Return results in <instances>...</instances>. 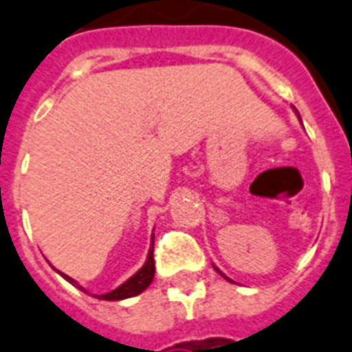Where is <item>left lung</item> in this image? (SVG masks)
Listing matches in <instances>:
<instances>
[{
	"mask_svg": "<svg viewBox=\"0 0 352 352\" xmlns=\"http://www.w3.org/2000/svg\"><path fill=\"white\" fill-rule=\"evenodd\" d=\"M215 269H217V267H215ZM217 272H221V271H219V269H217ZM221 274H222V272H221ZM222 276H224V274H222ZM224 278H226V280H229L228 276H224ZM229 281H231V280H229Z\"/></svg>",
	"mask_w": 352,
	"mask_h": 352,
	"instance_id": "obj_1",
	"label": "left lung"
}]
</instances>
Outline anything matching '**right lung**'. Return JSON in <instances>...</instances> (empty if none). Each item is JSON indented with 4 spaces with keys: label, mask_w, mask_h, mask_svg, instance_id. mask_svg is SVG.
I'll list each match as a JSON object with an SVG mask.
<instances>
[{
    "label": "right lung",
    "mask_w": 352,
    "mask_h": 352,
    "mask_svg": "<svg viewBox=\"0 0 352 352\" xmlns=\"http://www.w3.org/2000/svg\"><path fill=\"white\" fill-rule=\"evenodd\" d=\"M153 245H154V238H153V241H151L149 255H147L146 264H144L142 267L135 272V274L131 276L130 280H126L123 285H120L116 290L109 292V294L95 295V297L100 298V300H123V298H130V297H135V295L142 294V292L149 287L151 281H153V278H154V248H153ZM62 276H64L69 283L74 285V287H78L80 290L85 292V288L80 287V285L72 280V278H69L67 274H62Z\"/></svg>",
    "instance_id": "right-lung-1"
}]
</instances>
